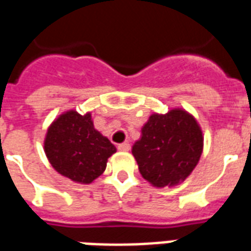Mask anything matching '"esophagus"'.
<instances>
[{
  "instance_id": "34e87169",
  "label": "esophagus",
  "mask_w": 251,
  "mask_h": 251,
  "mask_svg": "<svg viewBox=\"0 0 251 251\" xmlns=\"http://www.w3.org/2000/svg\"><path fill=\"white\" fill-rule=\"evenodd\" d=\"M117 149L120 151H129L130 150V145L127 142H124V143H120L117 146Z\"/></svg>"
}]
</instances>
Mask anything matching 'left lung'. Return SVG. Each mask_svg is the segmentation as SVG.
<instances>
[{
	"mask_svg": "<svg viewBox=\"0 0 251 251\" xmlns=\"http://www.w3.org/2000/svg\"><path fill=\"white\" fill-rule=\"evenodd\" d=\"M202 133L194 116L183 109L151 114L131 152L143 179L163 188L184 181L202 152Z\"/></svg>",
	"mask_w": 251,
	"mask_h": 251,
	"instance_id": "1",
	"label": "left lung"
}]
</instances>
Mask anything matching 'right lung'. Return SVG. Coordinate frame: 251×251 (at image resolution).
Returning <instances> with one entry per match:
<instances>
[{
    "label": "right lung",
    "instance_id": "obj_1",
    "mask_svg": "<svg viewBox=\"0 0 251 251\" xmlns=\"http://www.w3.org/2000/svg\"><path fill=\"white\" fill-rule=\"evenodd\" d=\"M45 152L60 175L81 184H89L106 168L116 147L93 126L91 113H63L47 130Z\"/></svg>",
    "mask_w": 251,
    "mask_h": 251
}]
</instances>
